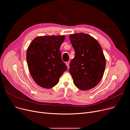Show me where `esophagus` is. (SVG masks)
<instances>
[{
  "instance_id": "obj_1",
  "label": "esophagus",
  "mask_w": 130,
  "mask_h": 130,
  "mask_svg": "<svg viewBox=\"0 0 130 130\" xmlns=\"http://www.w3.org/2000/svg\"><path fill=\"white\" fill-rule=\"evenodd\" d=\"M65 64H66V66L67 67L69 66V65H70V62H69V61H67V62L65 63Z\"/></svg>"
}]
</instances>
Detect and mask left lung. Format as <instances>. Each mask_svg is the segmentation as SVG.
I'll return each instance as SVG.
<instances>
[{"label":"left lung","mask_w":130,"mask_h":130,"mask_svg":"<svg viewBox=\"0 0 130 130\" xmlns=\"http://www.w3.org/2000/svg\"><path fill=\"white\" fill-rule=\"evenodd\" d=\"M75 52L69 71L78 89L87 91L96 86L103 77L106 61L100 44L94 37L82 32L69 36Z\"/></svg>","instance_id":"1"}]
</instances>
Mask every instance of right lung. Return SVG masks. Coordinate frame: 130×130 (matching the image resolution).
I'll list each match as a JSON object with an SVG mask.
<instances>
[{"label": "right lung", "instance_id": "1", "mask_svg": "<svg viewBox=\"0 0 130 130\" xmlns=\"http://www.w3.org/2000/svg\"><path fill=\"white\" fill-rule=\"evenodd\" d=\"M65 38L64 35L38 36L28 46L26 53L28 70L39 86L45 88L53 87L67 70L59 50Z\"/></svg>", "mask_w": 130, "mask_h": 130}]
</instances>
